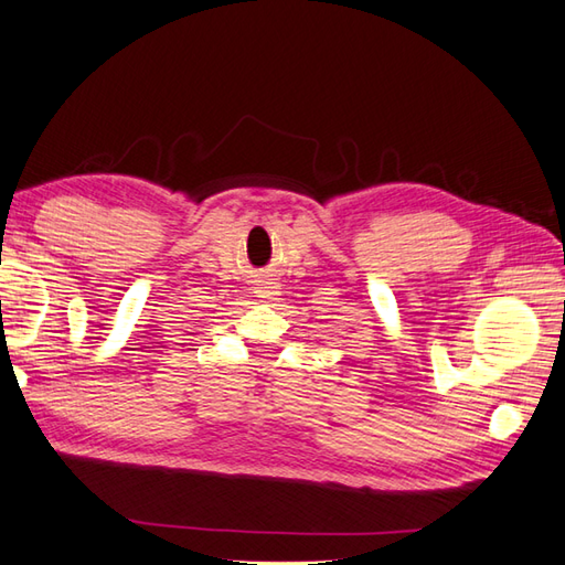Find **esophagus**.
Listing matches in <instances>:
<instances>
[{"label": "esophagus", "mask_w": 565, "mask_h": 565, "mask_svg": "<svg viewBox=\"0 0 565 565\" xmlns=\"http://www.w3.org/2000/svg\"><path fill=\"white\" fill-rule=\"evenodd\" d=\"M255 294H259V298H274L279 291H277V286H274L271 281H267V284H259Z\"/></svg>", "instance_id": "34e87169"}]
</instances>
